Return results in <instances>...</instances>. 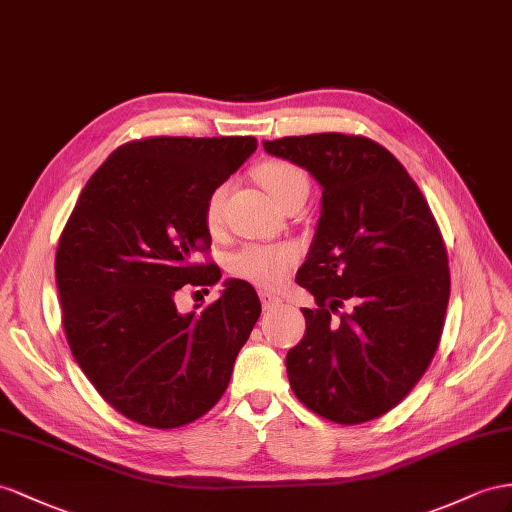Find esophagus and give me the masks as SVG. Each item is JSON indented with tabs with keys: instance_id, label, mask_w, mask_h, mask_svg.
Segmentation results:
<instances>
[{
	"instance_id": "esophagus-1",
	"label": "esophagus",
	"mask_w": 512,
	"mask_h": 512,
	"mask_svg": "<svg viewBox=\"0 0 512 512\" xmlns=\"http://www.w3.org/2000/svg\"><path fill=\"white\" fill-rule=\"evenodd\" d=\"M259 300H261V305H264V309H272V307L281 305V298L277 294L268 292V290H261L259 292Z\"/></svg>"
}]
</instances>
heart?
Masks as SVG:
<instances>
[{
  "instance_id": "obj_1",
  "label": "heart",
  "mask_w": 512,
  "mask_h": 512,
  "mask_svg": "<svg viewBox=\"0 0 512 512\" xmlns=\"http://www.w3.org/2000/svg\"><path fill=\"white\" fill-rule=\"evenodd\" d=\"M257 181L281 207L298 196H307L309 179L296 164L285 160H266L255 170ZM227 196V183H220L207 194L203 205V220L207 229H218L222 218V203ZM298 261L294 244H246L229 259V270L235 277L261 287H279Z\"/></svg>"
}]
</instances>
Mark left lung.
I'll list each match as a JSON object with an SVG mask.
<instances>
[{
  "instance_id": "8db88e82",
  "label": "left lung",
  "mask_w": 512,
  "mask_h": 512,
  "mask_svg": "<svg viewBox=\"0 0 512 512\" xmlns=\"http://www.w3.org/2000/svg\"><path fill=\"white\" fill-rule=\"evenodd\" d=\"M322 186V216L296 283L316 298L287 352L292 391L335 424L398 406L439 348L448 251L417 183L383 144L355 134L266 140Z\"/></svg>"
}]
</instances>
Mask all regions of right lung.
Returning a JSON list of instances; mask_svg holds the SVG:
<instances>
[{
  "mask_svg": "<svg viewBox=\"0 0 512 512\" xmlns=\"http://www.w3.org/2000/svg\"><path fill=\"white\" fill-rule=\"evenodd\" d=\"M257 149L253 136H153L121 144L62 229L56 283L73 357L99 396L149 428L203 417L227 391L233 363L261 313L253 285L201 313L177 311L188 285H214L207 194Z\"/></svg>",
  "mask_w": 512,
  "mask_h": 512,
  "instance_id": "add662e5",
  "label": "right lung"
}]
</instances>
